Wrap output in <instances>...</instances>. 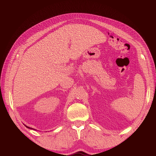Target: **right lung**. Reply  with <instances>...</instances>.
<instances>
[{"instance_id":"1","label":"right lung","mask_w":156,"mask_h":156,"mask_svg":"<svg viewBox=\"0 0 156 156\" xmlns=\"http://www.w3.org/2000/svg\"><path fill=\"white\" fill-rule=\"evenodd\" d=\"M27 128H29V129H33V130H36L35 129H33V128H32V127H28V126H25Z\"/></svg>"}]
</instances>
